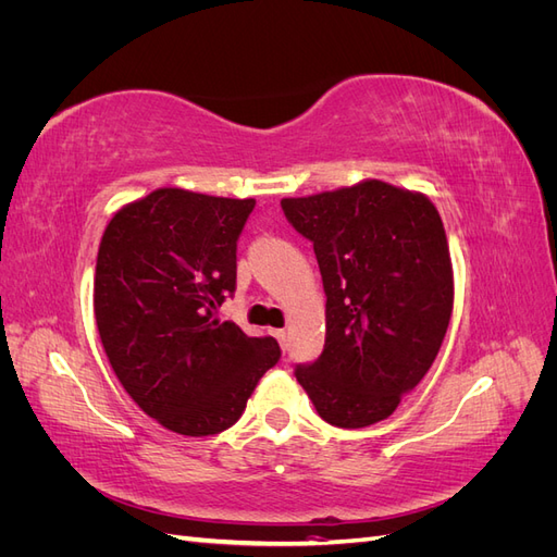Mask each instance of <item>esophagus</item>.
<instances>
[{"label": "esophagus", "instance_id": "obj_1", "mask_svg": "<svg viewBox=\"0 0 557 557\" xmlns=\"http://www.w3.org/2000/svg\"><path fill=\"white\" fill-rule=\"evenodd\" d=\"M272 334L278 339V344L285 348V330H272Z\"/></svg>", "mask_w": 557, "mask_h": 557}]
</instances>
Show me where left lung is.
Wrapping results in <instances>:
<instances>
[{
  "instance_id": "left-lung-1",
  "label": "left lung",
  "mask_w": 557,
  "mask_h": 557,
  "mask_svg": "<svg viewBox=\"0 0 557 557\" xmlns=\"http://www.w3.org/2000/svg\"><path fill=\"white\" fill-rule=\"evenodd\" d=\"M281 207L313 244L327 295L325 348L295 376L330 425H374L423 381L448 330L442 215L423 193L376 178Z\"/></svg>"
}]
</instances>
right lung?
Here are the masks:
<instances>
[{"instance_id": "add662e5", "label": "right lung", "mask_w": 557, "mask_h": 557, "mask_svg": "<svg viewBox=\"0 0 557 557\" xmlns=\"http://www.w3.org/2000/svg\"><path fill=\"white\" fill-rule=\"evenodd\" d=\"M256 199L158 188L117 209L95 269V320L139 409L185 436L237 423L281 348L215 318L237 288V239Z\"/></svg>"}]
</instances>
